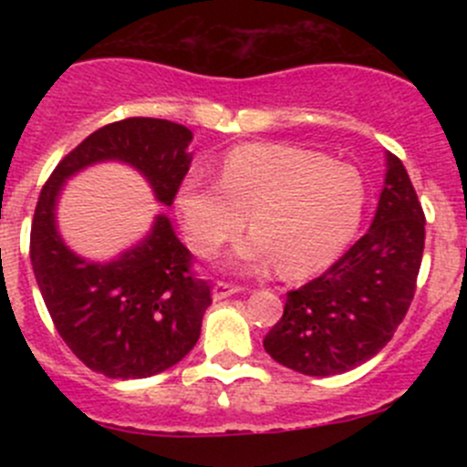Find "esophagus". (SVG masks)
<instances>
[{"label":"esophagus","instance_id":"1","mask_svg":"<svg viewBox=\"0 0 467 467\" xmlns=\"http://www.w3.org/2000/svg\"><path fill=\"white\" fill-rule=\"evenodd\" d=\"M239 291H242V286L234 285V282L216 280L214 289H212V296H214V300H223V298H228V296L239 294Z\"/></svg>","mask_w":467,"mask_h":467}]
</instances>
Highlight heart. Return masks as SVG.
<instances>
[{
    "mask_svg": "<svg viewBox=\"0 0 467 467\" xmlns=\"http://www.w3.org/2000/svg\"><path fill=\"white\" fill-rule=\"evenodd\" d=\"M364 182L352 167L289 144H246L221 162L219 181L203 171L178 194L185 233L199 255H212L244 228L253 237L239 257L253 268L275 262L285 275L327 266L355 237L364 214Z\"/></svg>",
    "mask_w": 467,
    "mask_h": 467,
    "instance_id": "b5f03b06",
    "label": "heart"
}]
</instances>
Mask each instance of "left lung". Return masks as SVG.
<instances>
[{"mask_svg":"<svg viewBox=\"0 0 467 467\" xmlns=\"http://www.w3.org/2000/svg\"><path fill=\"white\" fill-rule=\"evenodd\" d=\"M425 251V212L407 169L389 153L373 225L327 271L289 291L264 350L314 378L346 373L393 338L416 294Z\"/></svg>","mask_w":467,"mask_h":467,"instance_id":"1","label":"left lung"}]
</instances>
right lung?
Wrapping results in <instances>:
<instances>
[{"label":"right lung","instance_id":"add662e5","mask_svg":"<svg viewBox=\"0 0 467 467\" xmlns=\"http://www.w3.org/2000/svg\"><path fill=\"white\" fill-rule=\"evenodd\" d=\"M190 142L192 130L167 119L112 121L69 150L42 187L31 223L33 273L58 334L94 373L138 379L178 364L201 337L210 282L194 271V255L167 216L119 260H81L56 233V196L78 169L121 160L149 178L160 203L171 205L190 171Z\"/></svg>","mask_w":467,"mask_h":467}]
</instances>
